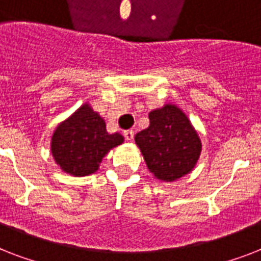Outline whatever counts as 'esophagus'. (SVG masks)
I'll return each mask as SVG.
<instances>
[{
	"label": "esophagus",
	"instance_id": "34e87169",
	"mask_svg": "<svg viewBox=\"0 0 261 261\" xmlns=\"http://www.w3.org/2000/svg\"><path fill=\"white\" fill-rule=\"evenodd\" d=\"M123 135H124V138H126L127 141H133V138H134V131L126 130L124 133H123Z\"/></svg>",
	"mask_w": 261,
	"mask_h": 261
}]
</instances>
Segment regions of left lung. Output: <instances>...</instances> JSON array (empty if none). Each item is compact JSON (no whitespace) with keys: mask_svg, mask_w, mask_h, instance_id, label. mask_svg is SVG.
Masks as SVG:
<instances>
[{"mask_svg":"<svg viewBox=\"0 0 261 261\" xmlns=\"http://www.w3.org/2000/svg\"><path fill=\"white\" fill-rule=\"evenodd\" d=\"M150 124L135 135L151 173L173 181L190 173L198 161L202 143L190 120L177 107L167 104L149 114Z\"/></svg>","mask_w":261,"mask_h":261,"instance_id":"1","label":"left lung"}]
</instances>
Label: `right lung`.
<instances>
[{
    "mask_svg": "<svg viewBox=\"0 0 261 261\" xmlns=\"http://www.w3.org/2000/svg\"><path fill=\"white\" fill-rule=\"evenodd\" d=\"M122 142V135L108 134L102 118L85 104L57 127L51 151L63 171L74 176H87L97 171L102 157Z\"/></svg>",
    "mask_w": 261,
    "mask_h": 261,
    "instance_id": "add662e5",
    "label": "right lung"
}]
</instances>
